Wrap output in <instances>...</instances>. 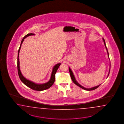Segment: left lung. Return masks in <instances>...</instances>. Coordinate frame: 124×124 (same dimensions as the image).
I'll list each match as a JSON object with an SVG mask.
<instances>
[{
    "label": "left lung",
    "instance_id": "left-lung-1",
    "mask_svg": "<svg viewBox=\"0 0 124 124\" xmlns=\"http://www.w3.org/2000/svg\"><path fill=\"white\" fill-rule=\"evenodd\" d=\"M103 41H104V44H105V48H106V50H107V54H108V57H109V53H108V50H107V48L106 46V45H105V39H104V38H103ZM69 71H70V76H71V78L73 82L76 85H77V86H78L80 87V88H81L82 89H84V90H89V91H90V90H95V89H97L98 87H99V86H100V85H97V86H96L94 87H92V88H89V89H88V88H85V87H83L82 86H81L80 84H79V83L77 82V81H76V80L75 79V76H74V75H73V72L72 71L71 69H70V68H69ZM109 71H110V69H109V74H108V75L107 77H108V76H109Z\"/></svg>",
    "mask_w": 124,
    "mask_h": 124
}]
</instances>
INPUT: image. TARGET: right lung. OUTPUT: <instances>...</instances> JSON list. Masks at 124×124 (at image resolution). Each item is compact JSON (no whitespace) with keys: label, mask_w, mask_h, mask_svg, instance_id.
<instances>
[{"label":"right lung","mask_w":124,"mask_h":124,"mask_svg":"<svg viewBox=\"0 0 124 124\" xmlns=\"http://www.w3.org/2000/svg\"><path fill=\"white\" fill-rule=\"evenodd\" d=\"M34 35V34H27L23 38V39L21 41V44L20 45L19 48V50H18V60H17V69H18V74H19V77L21 81L25 85H26L27 86L31 88V89L34 90H37V91H42V90H45L46 89H48L51 86L53 85V84L54 83V82L55 81V74L56 73L60 65V63H58L56 64L53 69L52 72V74L51 75V77L50 79L49 80L48 82L44 83V84H35L32 81H31L25 78H24L23 77V76L22 75V74H21V72L20 71V68H19V51L21 48V45L23 43V42L24 40V39H25L27 37L30 36V35Z\"/></svg>","instance_id":"obj_1"}]
</instances>
